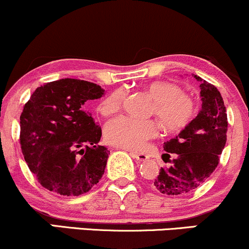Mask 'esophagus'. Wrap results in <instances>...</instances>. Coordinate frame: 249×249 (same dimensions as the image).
I'll use <instances>...</instances> for the list:
<instances>
[{
    "label": "esophagus",
    "mask_w": 249,
    "mask_h": 249,
    "mask_svg": "<svg viewBox=\"0 0 249 249\" xmlns=\"http://www.w3.org/2000/svg\"><path fill=\"white\" fill-rule=\"evenodd\" d=\"M130 154H131V156L133 157L134 159H136V160H138V161H141V162H144V161H146L147 159H148V157L146 156V154H144V153L131 152Z\"/></svg>",
    "instance_id": "esophagus-1"
}]
</instances>
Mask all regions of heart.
I'll use <instances>...</instances> for the list:
<instances>
[{
  "label": "heart",
  "instance_id": "1",
  "mask_svg": "<svg viewBox=\"0 0 249 249\" xmlns=\"http://www.w3.org/2000/svg\"><path fill=\"white\" fill-rule=\"evenodd\" d=\"M147 91L154 101V112L162 126L177 131L192 121L196 107L191 97L182 93L179 85L171 82H153L147 85ZM125 98L123 90H116L101 103L98 110L103 116L117 112ZM158 124L154 121L139 119L131 116H121L107 122L104 127L105 141L115 146L139 150L150 138L158 133Z\"/></svg>",
  "mask_w": 249,
  "mask_h": 249
}]
</instances>
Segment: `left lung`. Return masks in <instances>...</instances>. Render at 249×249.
<instances>
[{
  "mask_svg": "<svg viewBox=\"0 0 249 249\" xmlns=\"http://www.w3.org/2000/svg\"><path fill=\"white\" fill-rule=\"evenodd\" d=\"M200 82L201 110L178 136L164 142L170 159L168 168H160L153 186L166 196L192 192L211 176L219 164V156L227 141V113L224 99L214 85L193 75ZM164 156V154H162Z\"/></svg>",
  "mask_w": 249,
  "mask_h": 249,
  "instance_id": "1",
  "label": "left lung"
}]
</instances>
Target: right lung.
I'll list each match as a JSON object with an SVG mask.
<instances>
[{"label":"right lung","instance_id":"right-lung-1","mask_svg":"<svg viewBox=\"0 0 249 249\" xmlns=\"http://www.w3.org/2000/svg\"><path fill=\"white\" fill-rule=\"evenodd\" d=\"M104 92L95 83L63 78L37 88L24 105L22 152L47 190L81 196L101 180L110 151L98 145L102 128L85 107Z\"/></svg>","mask_w":249,"mask_h":249}]
</instances>
